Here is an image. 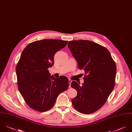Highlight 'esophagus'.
<instances>
[{"label":"esophagus","instance_id":"1","mask_svg":"<svg viewBox=\"0 0 132 132\" xmlns=\"http://www.w3.org/2000/svg\"><path fill=\"white\" fill-rule=\"evenodd\" d=\"M71 82H72V80L71 79H69V84H70L69 86V88L71 87Z\"/></svg>","mask_w":132,"mask_h":132}]
</instances>
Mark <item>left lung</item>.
Segmentation results:
<instances>
[{
  "instance_id": "8db88e82",
  "label": "left lung",
  "mask_w": 132,
  "mask_h": 132,
  "mask_svg": "<svg viewBox=\"0 0 132 132\" xmlns=\"http://www.w3.org/2000/svg\"><path fill=\"white\" fill-rule=\"evenodd\" d=\"M68 47L78 68L85 72L82 86L76 81L71 82V87L78 92L72 100V105L81 113H93L104 105L113 90L115 63L105 47L91 41H71Z\"/></svg>"
}]
</instances>
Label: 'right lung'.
I'll use <instances>...</instances> for the list:
<instances>
[{
	"label": "right lung",
	"mask_w": 132,
	"mask_h": 132,
	"mask_svg": "<svg viewBox=\"0 0 132 132\" xmlns=\"http://www.w3.org/2000/svg\"><path fill=\"white\" fill-rule=\"evenodd\" d=\"M67 43L52 39L36 41L27 45L21 53L16 66L18 87L31 109L39 112L49 110L59 94L68 88L67 78H55L47 70L54 64L55 53Z\"/></svg>",
	"instance_id": "add662e5"
}]
</instances>
